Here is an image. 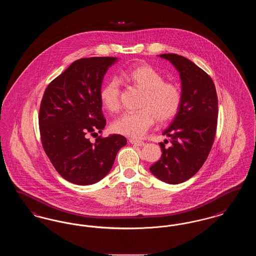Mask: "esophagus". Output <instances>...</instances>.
Segmentation results:
<instances>
[{"label": "esophagus", "mask_w": 256, "mask_h": 256, "mask_svg": "<svg viewBox=\"0 0 256 256\" xmlns=\"http://www.w3.org/2000/svg\"><path fill=\"white\" fill-rule=\"evenodd\" d=\"M130 143L140 146L145 145V142H143V141H141V140H134V139H130Z\"/></svg>", "instance_id": "obj_1"}]
</instances>
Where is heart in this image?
<instances>
[{"instance_id":"obj_1","label":"heart","mask_w":256,"mask_h":256,"mask_svg":"<svg viewBox=\"0 0 256 256\" xmlns=\"http://www.w3.org/2000/svg\"><path fill=\"white\" fill-rule=\"evenodd\" d=\"M122 76L145 91L140 102L141 110L126 112L112 124V130L130 138L143 137L154 124L174 118L182 104L180 86L165 82V76L150 65L144 64L126 69ZM120 84L111 78L102 87L100 98L102 106L111 113L120 108Z\"/></svg>"}]
</instances>
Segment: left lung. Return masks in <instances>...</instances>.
Wrapping results in <instances>:
<instances>
[{"label":"left lung","mask_w":256,"mask_h":256,"mask_svg":"<svg viewBox=\"0 0 256 256\" xmlns=\"http://www.w3.org/2000/svg\"><path fill=\"white\" fill-rule=\"evenodd\" d=\"M159 56L170 61L180 73L182 104L162 134L170 137V146L159 143L162 156L150 170L164 182L178 184L191 178L210 152L217 128L218 98L212 78L194 62L176 54Z\"/></svg>","instance_id":"1"}]
</instances>
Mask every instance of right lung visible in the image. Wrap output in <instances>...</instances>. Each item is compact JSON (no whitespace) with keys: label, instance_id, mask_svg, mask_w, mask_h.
Wrapping results in <instances>:
<instances>
[{"label":"right lung","instance_id":"1","mask_svg":"<svg viewBox=\"0 0 256 256\" xmlns=\"http://www.w3.org/2000/svg\"><path fill=\"white\" fill-rule=\"evenodd\" d=\"M117 58H89L73 62L45 90L39 110L43 148L63 178L78 185L100 182L110 172L126 139L120 134L98 137L106 121L100 92Z\"/></svg>","mask_w":256,"mask_h":256}]
</instances>
